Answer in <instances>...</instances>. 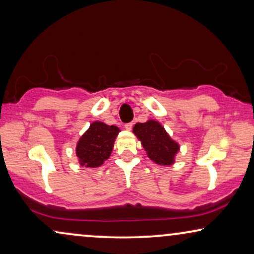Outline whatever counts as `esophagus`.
I'll return each mask as SVG.
<instances>
[{
	"label": "esophagus",
	"instance_id": "esophagus-1",
	"mask_svg": "<svg viewBox=\"0 0 254 254\" xmlns=\"http://www.w3.org/2000/svg\"><path fill=\"white\" fill-rule=\"evenodd\" d=\"M132 127H133L132 122H130V123H127V124L124 125V127H125V129H127V130H131V129H132Z\"/></svg>",
	"mask_w": 254,
	"mask_h": 254
}]
</instances>
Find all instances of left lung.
I'll return each mask as SVG.
<instances>
[{
  "mask_svg": "<svg viewBox=\"0 0 254 254\" xmlns=\"http://www.w3.org/2000/svg\"><path fill=\"white\" fill-rule=\"evenodd\" d=\"M133 132L153 162L160 165L172 164L179 145L170 138L158 122L147 121L146 123H137L133 127Z\"/></svg>",
  "mask_w": 254,
  "mask_h": 254,
  "instance_id": "obj_1",
  "label": "left lung"
}]
</instances>
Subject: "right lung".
I'll use <instances>...</instances> for the list:
<instances>
[{"label": "right lung", "mask_w": 254, "mask_h": 254, "mask_svg": "<svg viewBox=\"0 0 254 254\" xmlns=\"http://www.w3.org/2000/svg\"><path fill=\"white\" fill-rule=\"evenodd\" d=\"M120 129L115 125L94 122L76 146V155L81 165L97 168L110 157Z\"/></svg>", "instance_id": "add662e5"}]
</instances>
